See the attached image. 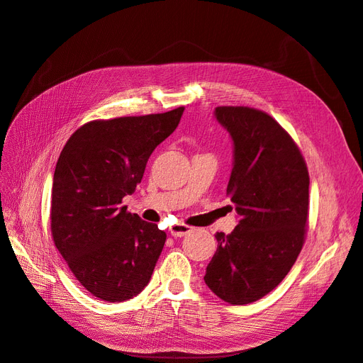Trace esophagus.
<instances>
[{"instance_id": "esophagus-1", "label": "esophagus", "mask_w": 363, "mask_h": 363, "mask_svg": "<svg viewBox=\"0 0 363 363\" xmlns=\"http://www.w3.org/2000/svg\"><path fill=\"white\" fill-rule=\"evenodd\" d=\"M191 231H193V228L189 225H184V223H176V225L170 226V234L173 237H184Z\"/></svg>"}]
</instances>
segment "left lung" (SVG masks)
I'll return each mask as SVG.
<instances>
[{"label":"left lung","instance_id":"obj_1","mask_svg":"<svg viewBox=\"0 0 363 363\" xmlns=\"http://www.w3.org/2000/svg\"><path fill=\"white\" fill-rule=\"evenodd\" d=\"M214 116L234 141L226 196L240 222L216 233L205 284L233 306L263 298L283 281L303 250L308 219V170L301 150L269 113L219 106Z\"/></svg>","mask_w":363,"mask_h":363}]
</instances>
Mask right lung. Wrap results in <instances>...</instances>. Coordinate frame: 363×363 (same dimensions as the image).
<instances>
[{
    "label": "right lung",
    "instance_id": "right-lung-1",
    "mask_svg": "<svg viewBox=\"0 0 363 363\" xmlns=\"http://www.w3.org/2000/svg\"><path fill=\"white\" fill-rule=\"evenodd\" d=\"M182 112L89 121L60 152L51 237L79 283L103 301H126L150 281L167 235L121 201L135 191L152 152L178 128Z\"/></svg>",
    "mask_w": 363,
    "mask_h": 363
}]
</instances>
